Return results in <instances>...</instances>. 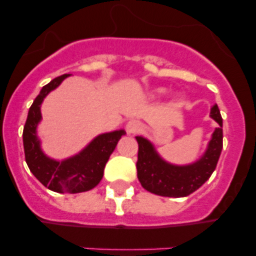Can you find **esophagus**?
<instances>
[{"label":"esophagus","mask_w":256,"mask_h":256,"mask_svg":"<svg viewBox=\"0 0 256 256\" xmlns=\"http://www.w3.org/2000/svg\"><path fill=\"white\" fill-rule=\"evenodd\" d=\"M126 132L130 133V134H136V133L141 132L142 130L141 122L136 120V119H132V120H130L128 123H126Z\"/></svg>","instance_id":"34e87169"}]
</instances>
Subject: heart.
I'll return each mask as SVG.
<instances>
[{
  "mask_svg": "<svg viewBox=\"0 0 256 256\" xmlns=\"http://www.w3.org/2000/svg\"><path fill=\"white\" fill-rule=\"evenodd\" d=\"M158 92H159V94H162V92H164V90H162V88H160V90Z\"/></svg>",
  "mask_w": 256,
  "mask_h": 256,
  "instance_id": "b5f03b06",
  "label": "heart"
}]
</instances>
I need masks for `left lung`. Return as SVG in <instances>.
Instances as JSON below:
<instances>
[{
  "label": "left lung",
  "instance_id": "obj_1",
  "mask_svg": "<svg viewBox=\"0 0 256 256\" xmlns=\"http://www.w3.org/2000/svg\"><path fill=\"white\" fill-rule=\"evenodd\" d=\"M210 116L219 126L212 132L204 155L188 165H174L165 162L148 138L141 136L136 137L138 142L137 177L144 190L165 198H184L209 180L216 170L223 148V119L216 105L210 110Z\"/></svg>",
  "mask_w": 256,
  "mask_h": 256
}]
</instances>
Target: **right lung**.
<instances>
[{
	"label": "right lung",
	"mask_w": 256,
	"mask_h": 256,
	"mask_svg": "<svg viewBox=\"0 0 256 256\" xmlns=\"http://www.w3.org/2000/svg\"><path fill=\"white\" fill-rule=\"evenodd\" d=\"M69 76L64 74L52 79L40 90L29 108L22 130V144L28 168L44 187L60 194H78L96 187L102 180L105 165L116 148L118 141L126 134L123 130L102 133L92 140L80 152L61 162L44 155L37 136L38 123L42 119L40 105L44 97Z\"/></svg>",
	"instance_id": "1"
}]
</instances>
